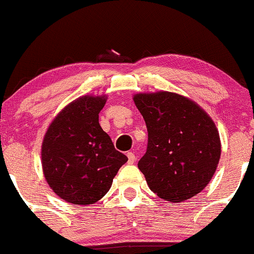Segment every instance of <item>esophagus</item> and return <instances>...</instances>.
<instances>
[{
    "label": "esophagus",
    "mask_w": 254,
    "mask_h": 254,
    "mask_svg": "<svg viewBox=\"0 0 254 254\" xmlns=\"http://www.w3.org/2000/svg\"><path fill=\"white\" fill-rule=\"evenodd\" d=\"M127 158H128V164H133L135 161V155L132 153V151H128Z\"/></svg>",
    "instance_id": "obj_1"
}]
</instances>
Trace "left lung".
Listing matches in <instances>:
<instances>
[{
    "label": "left lung",
    "instance_id": "1",
    "mask_svg": "<svg viewBox=\"0 0 254 254\" xmlns=\"http://www.w3.org/2000/svg\"><path fill=\"white\" fill-rule=\"evenodd\" d=\"M133 101L148 128V148L138 163L149 188L170 202H184L206 187L221 155L211 117L187 96L138 93Z\"/></svg>",
    "mask_w": 254,
    "mask_h": 254
}]
</instances>
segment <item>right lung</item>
Wrapping results in <instances>:
<instances>
[{"mask_svg":"<svg viewBox=\"0 0 254 254\" xmlns=\"http://www.w3.org/2000/svg\"><path fill=\"white\" fill-rule=\"evenodd\" d=\"M106 100V95L75 99L56 115L44 135V176L50 188L72 204L100 200L128 160L99 125V112Z\"/></svg>","mask_w":254,"mask_h":254,"instance_id":"right-lung-1","label":"right lung"}]
</instances>
